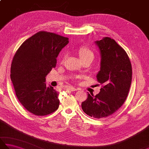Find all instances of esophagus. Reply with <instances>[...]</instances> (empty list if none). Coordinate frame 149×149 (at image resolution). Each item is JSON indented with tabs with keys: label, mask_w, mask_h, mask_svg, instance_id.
<instances>
[{
	"label": "esophagus",
	"mask_w": 149,
	"mask_h": 149,
	"mask_svg": "<svg viewBox=\"0 0 149 149\" xmlns=\"http://www.w3.org/2000/svg\"><path fill=\"white\" fill-rule=\"evenodd\" d=\"M67 89H68V90H69L72 91H77V90H79L78 88H74V87H73V86H68V87L67 88Z\"/></svg>",
	"instance_id": "obj_1"
}]
</instances>
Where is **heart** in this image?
Segmentation results:
<instances>
[{"instance_id":"b5f03b06","label":"heart","mask_w":149,"mask_h":149,"mask_svg":"<svg viewBox=\"0 0 149 149\" xmlns=\"http://www.w3.org/2000/svg\"><path fill=\"white\" fill-rule=\"evenodd\" d=\"M77 52L79 55L81 59L83 60V61H92L94 58H95V54L94 52L91 50L90 47L87 46H81L78 49ZM66 58V54L63 55L61 58V61L63 62L64 61Z\"/></svg>"}]
</instances>
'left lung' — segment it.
Here are the masks:
<instances>
[{
    "label": "left lung",
    "instance_id": "1",
    "mask_svg": "<svg viewBox=\"0 0 149 149\" xmlns=\"http://www.w3.org/2000/svg\"><path fill=\"white\" fill-rule=\"evenodd\" d=\"M95 43L101 54L100 70L97 78L102 86L96 95L88 93L81 106L88 116L102 118L115 113L127 99L132 66L127 52L113 39L105 37Z\"/></svg>",
    "mask_w": 149,
    "mask_h": 149
}]
</instances>
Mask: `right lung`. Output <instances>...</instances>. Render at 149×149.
Wrapping results in <instances>:
<instances>
[{"label": "right lung", "mask_w": 149, "mask_h": 149, "mask_svg": "<svg viewBox=\"0 0 149 149\" xmlns=\"http://www.w3.org/2000/svg\"><path fill=\"white\" fill-rule=\"evenodd\" d=\"M68 38L39 31L19 47L13 59L11 79L19 102L28 111L45 116L58 109V93L47 87L45 77L56 67V58Z\"/></svg>", "instance_id": "1"}]
</instances>
